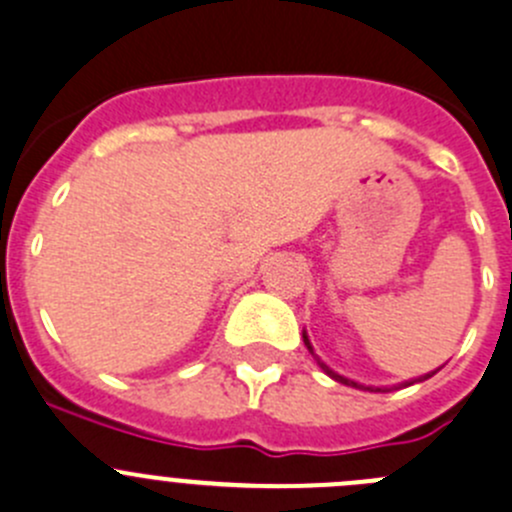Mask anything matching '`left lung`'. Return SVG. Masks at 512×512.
<instances>
[{
	"mask_svg": "<svg viewBox=\"0 0 512 512\" xmlns=\"http://www.w3.org/2000/svg\"><path fill=\"white\" fill-rule=\"evenodd\" d=\"M302 337H305V345H307V350H310V352H312L310 342H307V335H302ZM317 362H320V360H317ZM320 367H322V370H325V372H327V375H330V377H332V380L342 382V385H352V388H360V390H370V393H372V390H382V388H365V385H357V382H352V380H347V377H342V375H337V372H332V370H330V367H327V365H322V362H320ZM433 375H435V372H430V375H423V377H418V380H410V382H403V385H398V388H408V385H413V382H423V380H428V377H433ZM398 388H390V390H398Z\"/></svg>",
	"mask_w": 512,
	"mask_h": 512,
	"instance_id": "8db88e82",
	"label": "left lung"
}]
</instances>
